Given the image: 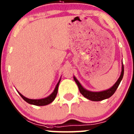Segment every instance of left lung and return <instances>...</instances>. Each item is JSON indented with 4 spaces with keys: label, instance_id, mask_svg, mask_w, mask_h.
<instances>
[{
    "label": "left lung",
    "instance_id": "left-lung-1",
    "mask_svg": "<svg viewBox=\"0 0 134 134\" xmlns=\"http://www.w3.org/2000/svg\"><path fill=\"white\" fill-rule=\"evenodd\" d=\"M124 73V67L122 62V69H121V75H120L119 79H118L116 82L114 84V85H113V87H111L109 89L100 92H92L87 91V90L84 88L82 86L80 83L79 81H78V80L76 79L75 76H73V79H74L75 82H76L78 87H79V91L80 92V93L85 97V98L91 100H92V101H100V100H103L104 99H106L109 98L111 96L113 95L114 93H115V91H116L117 88L119 86L121 80L123 79Z\"/></svg>",
    "mask_w": 134,
    "mask_h": 134
}]
</instances>
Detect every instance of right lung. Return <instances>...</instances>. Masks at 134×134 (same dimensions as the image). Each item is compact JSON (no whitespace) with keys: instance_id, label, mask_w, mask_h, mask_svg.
Masks as SVG:
<instances>
[{"instance_id":"right-lung-1","label":"right lung","mask_w":134,"mask_h":134,"mask_svg":"<svg viewBox=\"0 0 134 134\" xmlns=\"http://www.w3.org/2000/svg\"><path fill=\"white\" fill-rule=\"evenodd\" d=\"M60 81H61V79L58 82V83H57L56 86L55 87V89L54 90L53 92L51 94L50 96H49L48 97H46V98L43 99H28L25 97V96H23L21 94L20 92H18V94L21 96V97L25 101L27 102L28 103L30 104L35 105V106H46V105L52 103L54 100L55 99V97H56L57 94H58V87H59V84L60 83Z\"/></svg>"}]
</instances>
